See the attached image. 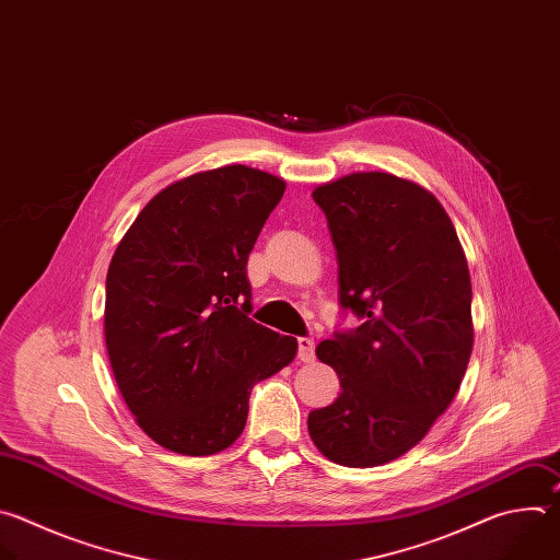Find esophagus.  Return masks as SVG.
<instances>
[{"label": "esophagus", "instance_id": "obj_1", "mask_svg": "<svg viewBox=\"0 0 560 560\" xmlns=\"http://www.w3.org/2000/svg\"><path fill=\"white\" fill-rule=\"evenodd\" d=\"M298 358L302 362H311L315 358V342H313V338H298Z\"/></svg>", "mask_w": 560, "mask_h": 560}]
</instances>
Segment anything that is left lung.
<instances>
[{"mask_svg":"<svg viewBox=\"0 0 560 560\" xmlns=\"http://www.w3.org/2000/svg\"><path fill=\"white\" fill-rule=\"evenodd\" d=\"M313 200L338 258L340 306L362 324L315 349L342 393L308 412V434L335 464L382 466L425 436L466 375V254L439 200L393 174H351L315 187Z\"/></svg>","mask_w":560,"mask_h":560,"instance_id":"8db88e82","label":"left lung"}]
</instances>
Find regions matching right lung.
<instances>
[{
    "mask_svg": "<svg viewBox=\"0 0 560 560\" xmlns=\"http://www.w3.org/2000/svg\"><path fill=\"white\" fill-rule=\"evenodd\" d=\"M284 180L228 165L176 180L137 215L105 278V347L137 423L205 457L247 423L252 388L291 364L295 338L249 317V254Z\"/></svg>",
    "mask_w": 560,
    "mask_h": 560,
    "instance_id": "add662e5",
    "label": "right lung"
}]
</instances>
